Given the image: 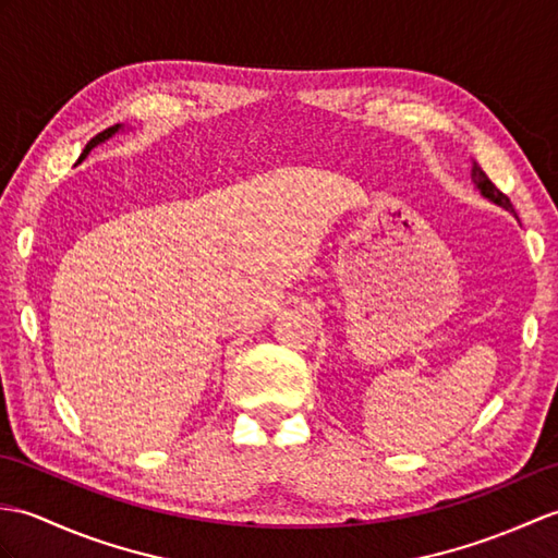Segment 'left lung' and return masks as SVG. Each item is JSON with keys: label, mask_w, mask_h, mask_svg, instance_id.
Listing matches in <instances>:
<instances>
[{"label": "left lung", "mask_w": 558, "mask_h": 558, "mask_svg": "<svg viewBox=\"0 0 558 558\" xmlns=\"http://www.w3.org/2000/svg\"><path fill=\"white\" fill-rule=\"evenodd\" d=\"M471 178H473V183L477 185V190H481L487 199H492L495 204H499V206H504V209H509V211H513V204H511V199L507 197V194H504L495 183H492V180L485 175V171L477 163H473V171H471Z\"/></svg>", "instance_id": "1"}]
</instances>
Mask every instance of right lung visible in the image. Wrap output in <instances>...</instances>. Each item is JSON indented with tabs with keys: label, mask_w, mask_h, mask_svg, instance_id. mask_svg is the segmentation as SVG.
<instances>
[{
	"label": "right lung",
	"mask_w": 558,
	"mask_h": 558,
	"mask_svg": "<svg viewBox=\"0 0 558 558\" xmlns=\"http://www.w3.org/2000/svg\"><path fill=\"white\" fill-rule=\"evenodd\" d=\"M119 128H121V125H111V128H107V131H101L99 135H95L93 140H89V142H87V147H85V151L81 154V159H77V161H83V159L87 157V154H89V149H93L95 145H99V142H101V140H107V137H111V135H113L116 131H119Z\"/></svg>",
	"instance_id": "right-lung-1"
}]
</instances>
